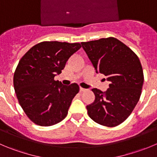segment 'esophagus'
Returning <instances> with one entry per match:
<instances>
[{"label":"esophagus","instance_id":"esophagus-1","mask_svg":"<svg viewBox=\"0 0 157 157\" xmlns=\"http://www.w3.org/2000/svg\"><path fill=\"white\" fill-rule=\"evenodd\" d=\"M86 90H87V89H85V88H83V87H80V92L86 91Z\"/></svg>","mask_w":157,"mask_h":157}]
</instances>
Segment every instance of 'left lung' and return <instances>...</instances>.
Masks as SVG:
<instances>
[{"mask_svg": "<svg viewBox=\"0 0 157 157\" xmlns=\"http://www.w3.org/2000/svg\"><path fill=\"white\" fill-rule=\"evenodd\" d=\"M81 45L96 73L106 76L109 82L105 92L92 89L95 99L87 105V114L100 125H118L129 116L140 100L144 81L140 59L115 38L81 42Z\"/></svg>", "mask_w": 157, "mask_h": 157, "instance_id": "8db88e82", "label": "left lung"}]
</instances>
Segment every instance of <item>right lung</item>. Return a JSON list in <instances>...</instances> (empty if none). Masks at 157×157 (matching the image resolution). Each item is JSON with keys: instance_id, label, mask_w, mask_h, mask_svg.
Listing matches in <instances>:
<instances>
[{"instance_id": "add662e5", "label": "right lung", "mask_w": 157, "mask_h": 157, "mask_svg": "<svg viewBox=\"0 0 157 157\" xmlns=\"http://www.w3.org/2000/svg\"><path fill=\"white\" fill-rule=\"evenodd\" d=\"M80 43L42 42L31 48L20 59L14 74V88L19 104L29 119L50 126L66 118L79 86L54 80Z\"/></svg>"}]
</instances>
